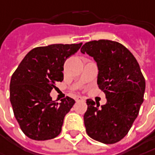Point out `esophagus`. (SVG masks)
Masks as SVG:
<instances>
[{
    "label": "esophagus",
    "mask_w": 155,
    "mask_h": 155,
    "mask_svg": "<svg viewBox=\"0 0 155 155\" xmlns=\"http://www.w3.org/2000/svg\"><path fill=\"white\" fill-rule=\"evenodd\" d=\"M75 101H85V98L83 96H76Z\"/></svg>",
    "instance_id": "esophagus-1"
}]
</instances>
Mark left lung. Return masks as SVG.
Wrapping results in <instances>:
<instances>
[{
    "label": "left lung",
    "mask_w": 155,
    "mask_h": 155,
    "mask_svg": "<svg viewBox=\"0 0 155 155\" xmlns=\"http://www.w3.org/2000/svg\"><path fill=\"white\" fill-rule=\"evenodd\" d=\"M81 52L95 61L98 87L107 98L103 106L87 100V134L105 144L116 143L130 130L143 102L146 82L138 61L122 44L109 40L87 42Z\"/></svg>",
    "instance_id": "left-lung-1"
}]
</instances>
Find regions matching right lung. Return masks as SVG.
Here are the masks:
<instances>
[{
    "mask_svg": "<svg viewBox=\"0 0 155 155\" xmlns=\"http://www.w3.org/2000/svg\"><path fill=\"white\" fill-rule=\"evenodd\" d=\"M82 43L52 44L27 54L10 81V102L24 134L32 140L55 138L61 131L65 115L75 103L70 97L53 101L51 90L63 81L65 61Z\"/></svg>",
    "mask_w": 155,
    "mask_h": 155,
    "instance_id": "obj_1",
    "label": "right lung"
}]
</instances>
